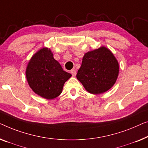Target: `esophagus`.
<instances>
[{"label": "esophagus", "instance_id": "obj_1", "mask_svg": "<svg viewBox=\"0 0 148 148\" xmlns=\"http://www.w3.org/2000/svg\"><path fill=\"white\" fill-rule=\"evenodd\" d=\"M70 72H71V74L73 76H75L76 75V71L74 69H72L71 71H70Z\"/></svg>", "mask_w": 148, "mask_h": 148}]
</instances>
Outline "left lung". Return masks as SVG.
<instances>
[{"label":"left lung","instance_id":"left-lung-1","mask_svg":"<svg viewBox=\"0 0 148 148\" xmlns=\"http://www.w3.org/2000/svg\"><path fill=\"white\" fill-rule=\"evenodd\" d=\"M119 72L115 56L110 49L102 46L84 54L76 78L88 92L102 94L115 84Z\"/></svg>","mask_w":148,"mask_h":148}]
</instances>
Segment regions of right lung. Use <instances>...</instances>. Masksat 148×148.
I'll list each match as a JSON object with an SVG mask.
<instances>
[{"label":"right lung","instance_id":"add662e5","mask_svg":"<svg viewBox=\"0 0 148 148\" xmlns=\"http://www.w3.org/2000/svg\"><path fill=\"white\" fill-rule=\"evenodd\" d=\"M26 78L30 88L37 95L50 100L62 92L64 83L72 76L62 69L50 49L43 47L28 62Z\"/></svg>","mask_w":148,"mask_h":148}]
</instances>
